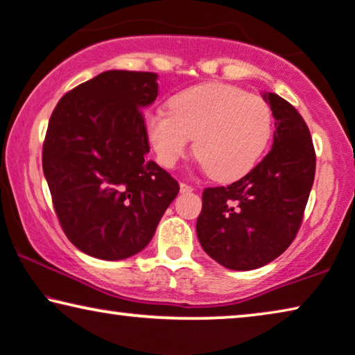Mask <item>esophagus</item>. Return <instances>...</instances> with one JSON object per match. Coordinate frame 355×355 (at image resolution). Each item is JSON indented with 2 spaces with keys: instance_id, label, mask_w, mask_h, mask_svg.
Instances as JSON below:
<instances>
[{
  "instance_id": "esophagus-1",
  "label": "esophagus",
  "mask_w": 355,
  "mask_h": 355,
  "mask_svg": "<svg viewBox=\"0 0 355 355\" xmlns=\"http://www.w3.org/2000/svg\"><path fill=\"white\" fill-rule=\"evenodd\" d=\"M193 191V187H189L187 183H180V193H191Z\"/></svg>"
}]
</instances>
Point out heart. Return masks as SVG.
I'll return each mask as SVG.
<instances>
[{
  "label": "heart",
  "instance_id": "heart-1",
  "mask_svg": "<svg viewBox=\"0 0 355 355\" xmlns=\"http://www.w3.org/2000/svg\"><path fill=\"white\" fill-rule=\"evenodd\" d=\"M168 111L146 118L148 141L164 167H173L194 139V155L210 175L232 182L261 159L272 135V111L260 95L207 83L168 100Z\"/></svg>",
  "mask_w": 355,
  "mask_h": 355
}]
</instances>
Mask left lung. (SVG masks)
<instances>
[{"label": "left lung", "instance_id": "left-lung-1", "mask_svg": "<svg viewBox=\"0 0 355 355\" xmlns=\"http://www.w3.org/2000/svg\"><path fill=\"white\" fill-rule=\"evenodd\" d=\"M276 119L271 151L230 187L205 188L196 232L221 266L250 271L292 244L315 175V151L304 119L277 94H263Z\"/></svg>", "mask_w": 355, "mask_h": 355}]
</instances>
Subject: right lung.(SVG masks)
<instances>
[{"mask_svg":"<svg viewBox=\"0 0 355 355\" xmlns=\"http://www.w3.org/2000/svg\"><path fill=\"white\" fill-rule=\"evenodd\" d=\"M157 75L110 70L59 100L42 145L57 218L79 250L124 260L144 250L180 187L150 153L141 108Z\"/></svg>","mask_w":355,"mask_h":355,"instance_id":"obj_1","label":"right lung"}]
</instances>
